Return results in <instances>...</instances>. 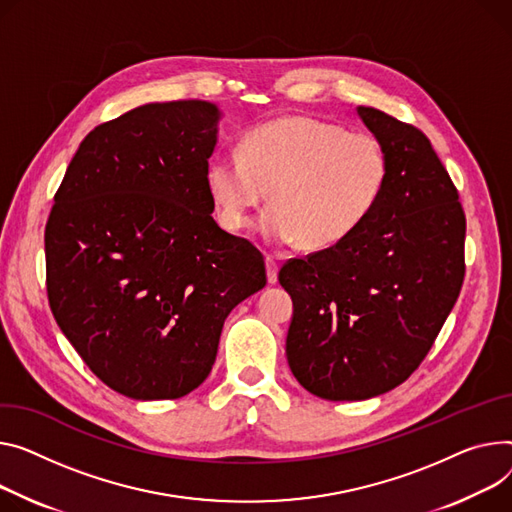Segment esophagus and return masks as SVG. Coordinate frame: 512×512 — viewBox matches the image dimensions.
Here are the masks:
<instances>
[{
  "instance_id": "34e87169",
  "label": "esophagus",
  "mask_w": 512,
  "mask_h": 512,
  "mask_svg": "<svg viewBox=\"0 0 512 512\" xmlns=\"http://www.w3.org/2000/svg\"><path fill=\"white\" fill-rule=\"evenodd\" d=\"M265 265H267V282L269 284H276L278 282V261H276V257L267 255L265 257Z\"/></svg>"
}]
</instances>
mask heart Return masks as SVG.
Returning a JSON list of instances; mask_svg holds the SVG:
<instances>
[{"label":"heart","mask_w":512,"mask_h":512,"mask_svg":"<svg viewBox=\"0 0 512 512\" xmlns=\"http://www.w3.org/2000/svg\"><path fill=\"white\" fill-rule=\"evenodd\" d=\"M391 160L379 138L315 117L288 115L251 127L238 154H218L206 185L220 224L238 232L267 199L259 232L274 243L329 249L379 206Z\"/></svg>","instance_id":"1"}]
</instances>
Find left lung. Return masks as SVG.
Masks as SVG:
<instances>
[{
  "label": "left lung",
  "instance_id": "obj_1",
  "mask_svg": "<svg viewBox=\"0 0 512 512\" xmlns=\"http://www.w3.org/2000/svg\"><path fill=\"white\" fill-rule=\"evenodd\" d=\"M356 111L387 148V191L354 234L278 276L294 304L290 370L329 401L377 397L410 377L465 276V214L430 140L379 109Z\"/></svg>",
  "mask_w": 512,
  "mask_h": 512
}]
</instances>
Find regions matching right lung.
<instances>
[{"label": "right lung", "instance_id": "add662e5", "mask_svg": "<svg viewBox=\"0 0 512 512\" xmlns=\"http://www.w3.org/2000/svg\"><path fill=\"white\" fill-rule=\"evenodd\" d=\"M214 102H150L94 127L45 228L53 317L113 391L177 399L216 362L238 302L259 292L263 255L212 218Z\"/></svg>", "mask_w": 512, "mask_h": 512}]
</instances>
